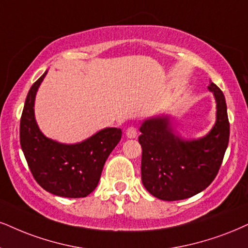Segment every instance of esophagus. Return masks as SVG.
<instances>
[{"mask_svg": "<svg viewBox=\"0 0 248 248\" xmlns=\"http://www.w3.org/2000/svg\"><path fill=\"white\" fill-rule=\"evenodd\" d=\"M125 134H126V137L129 139L136 138V137H137V129H136V127H133V126L127 127L126 131H125Z\"/></svg>", "mask_w": 248, "mask_h": 248, "instance_id": "34e87169", "label": "esophagus"}]
</instances>
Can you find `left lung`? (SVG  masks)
Masks as SVG:
<instances>
[{"mask_svg": "<svg viewBox=\"0 0 248 248\" xmlns=\"http://www.w3.org/2000/svg\"><path fill=\"white\" fill-rule=\"evenodd\" d=\"M216 102L212 130L199 139H185L173 127L169 115L142 122L139 142L142 148L141 180L155 198L183 200L212 184L228 148L230 124L224 94L214 82L208 86Z\"/></svg>", "mask_w": 248, "mask_h": 248, "instance_id": "1", "label": "left lung"}]
</instances>
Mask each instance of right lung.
<instances>
[{"label":"right lung","mask_w":248,"mask_h":248,"mask_svg":"<svg viewBox=\"0 0 248 248\" xmlns=\"http://www.w3.org/2000/svg\"><path fill=\"white\" fill-rule=\"evenodd\" d=\"M48 71L30 88L20 118V146L36 183L51 194L85 198L95 189L107 158L122 138V130L106 127L77 143L47 138L34 115L36 92Z\"/></svg>","instance_id":"add662e5"}]
</instances>
